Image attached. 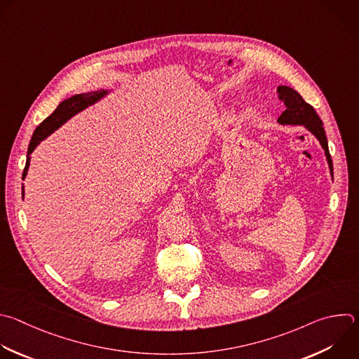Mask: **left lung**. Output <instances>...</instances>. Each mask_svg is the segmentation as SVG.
I'll return each instance as SVG.
<instances>
[{
    "label": "left lung",
    "instance_id": "1",
    "mask_svg": "<svg viewBox=\"0 0 359 359\" xmlns=\"http://www.w3.org/2000/svg\"><path fill=\"white\" fill-rule=\"evenodd\" d=\"M278 97L286 105V109L278 118V123L283 124V126H304L311 134H314L325 152L327 162H328L331 176H332V161H331V155L328 151L325 131L323 127V121L317 115L316 109L309 102H306L303 100V97L296 90H293L287 86L278 87Z\"/></svg>",
    "mask_w": 359,
    "mask_h": 359
}]
</instances>
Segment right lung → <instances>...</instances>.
<instances>
[{
    "instance_id": "1",
    "label": "right lung",
    "mask_w": 359,
    "mask_h": 359,
    "mask_svg": "<svg viewBox=\"0 0 359 359\" xmlns=\"http://www.w3.org/2000/svg\"><path fill=\"white\" fill-rule=\"evenodd\" d=\"M105 94H107V91L101 90V91H91V93L73 95V97L62 101L57 105V108L46 119H43V121L38 126V128L35 130V133L31 138V142H29V147H28V159H27V165H25V169H24V173H22V180L25 179L28 168H29V161H31L29 155L39 145V142L43 141L48 135H50L55 130H57L62 124H65L70 116H73L79 111L84 109L86 107L94 104L95 101H98Z\"/></svg>"
}]
</instances>
